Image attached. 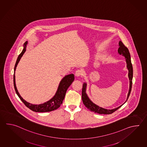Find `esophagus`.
Returning <instances> with one entry per match:
<instances>
[{
	"label": "esophagus",
	"mask_w": 147,
	"mask_h": 147,
	"mask_svg": "<svg viewBox=\"0 0 147 147\" xmlns=\"http://www.w3.org/2000/svg\"><path fill=\"white\" fill-rule=\"evenodd\" d=\"M83 75V72L81 69H78L75 72V75L77 77H79L81 76L82 75Z\"/></svg>",
	"instance_id": "esophagus-1"
}]
</instances>
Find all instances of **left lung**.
Instances as JSON below:
<instances>
[{
  "label": "left lung",
  "mask_w": 147,
  "mask_h": 147,
  "mask_svg": "<svg viewBox=\"0 0 147 147\" xmlns=\"http://www.w3.org/2000/svg\"><path fill=\"white\" fill-rule=\"evenodd\" d=\"M119 48L118 50V52L120 55H122L126 59V62L127 63V68L128 70V78L129 80V90L128 92V94L127 95V100L128 99L130 94L131 93V90L132 84V77H133V69H132V65L131 59H130V54L129 53V50L128 48L125 47L123 43V42L120 41L119 42ZM86 86L87 84L86 83H84L83 84V88H82V98L83 102L84 105L87 107L90 111L99 114H111L113 113L114 111H117L118 109L121 107L123 105L119 106L118 107L114 108L113 109H107L105 108H102L98 106V105H96L95 104L93 103L90 100L89 97L87 96V94L86 93Z\"/></svg>",
  "instance_id": "obj_1"
}]
</instances>
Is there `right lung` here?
<instances>
[{"instance_id":"1","label":"right lung","mask_w":147,"mask_h":147,"mask_svg":"<svg viewBox=\"0 0 147 147\" xmlns=\"http://www.w3.org/2000/svg\"><path fill=\"white\" fill-rule=\"evenodd\" d=\"M27 43H28L27 41L24 43L23 50L21 52V53L19 55L17 61L16 62L15 66L14 67L13 85H14L16 92L17 93L18 97H19V98L22 102H24V105L31 111H36V112L43 113V112H49V111L56 110L57 108H59L61 104H62L63 99L65 96L66 90L69 86L71 85L72 82L74 80V75L73 74H71L65 76L60 82V84L59 85L57 91L55 93V95L48 102H45L43 104H39V105H33L28 102H26L20 95L18 90L17 89L16 85L15 71L19 62L20 61L21 57H22L24 52L26 51V46H27Z\"/></svg>"}]
</instances>
